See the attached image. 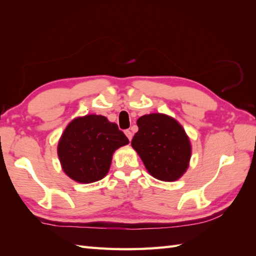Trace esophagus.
Segmentation results:
<instances>
[{
	"label": "esophagus",
	"instance_id": "obj_1",
	"mask_svg": "<svg viewBox=\"0 0 256 256\" xmlns=\"http://www.w3.org/2000/svg\"><path fill=\"white\" fill-rule=\"evenodd\" d=\"M125 135H126L128 138L130 140H131L132 138H133V133H132L131 131H130V130H126V131H125Z\"/></svg>",
	"mask_w": 256,
	"mask_h": 256
}]
</instances>
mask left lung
Listing matches in <instances>:
<instances>
[{
	"label": "left lung",
	"mask_w": 256,
	"mask_h": 256,
	"mask_svg": "<svg viewBox=\"0 0 256 256\" xmlns=\"http://www.w3.org/2000/svg\"><path fill=\"white\" fill-rule=\"evenodd\" d=\"M138 132L131 142L154 178L175 182L188 170L192 144L184 128L162 113L145 114L138 120Z\"/></svg>",
	"instance_id": "obj_1"
}]
</instances>
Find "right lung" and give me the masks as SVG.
Here are the masks:
<instances>
[{
  "instance_id": "obj_1",
  "label": "right lung",
  "mask_w": 256,
  "mask_h": 256,
  "mask_svg": "<svg viewBox=\"0 0 256 256\" xmlns=\"http://www.w3.org/2000/svg\"><path fill=\"white\" fill-rule=\"evenodd\" d=\"M128 144L116 123L88 114L70 122L59 138L57 153L62 170L72 180L90 184L104 178L113 153Z\"/></svg>"
}]
</instances>
